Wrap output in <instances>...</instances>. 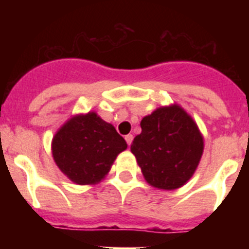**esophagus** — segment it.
<instances>
[{
  "instance_id": "34e87169",
  "label": "esophagus",
  "mask_w": 249,
  "mask_h": 249,
  "mask_svg": "<svg viewBox=\"0 0 249 249\" xmlns=\"http://www.w3.org/2000/svg\"><path fill=\"white\" fill-rule=\"evenodd\" d=\"M124 140H126L127 144H128V146H131V143H132V140H133V136H132V135H127L126 137H124Z\"/></svg>"
}]
</instances>
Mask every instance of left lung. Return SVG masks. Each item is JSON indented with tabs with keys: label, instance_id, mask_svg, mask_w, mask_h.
I'll return each instance as SVG.
<instances>
[{
	"label": "left lung",
	"instance_id": "1",
	"mask_svg": "<svg viewBox=\"0 0 249 249\" xmlns=\"http://www.w3.org/2000/svg\"><path fill=\"white\" fill-rule=\"evenodd\" d=\"M131 152L143 177L160 190H176L190 181L203 153V136L181 106L160 107L141 121Z\"/></svg>",
	"mask_w": 249,
	"mask_h": 249
}]
</instances>
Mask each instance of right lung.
<instances>
[{"label":"right lung","mask_w":249,"mask_h":249,"mask_svg":"<svg viewBox=\"0 0 249 249\" xmlns=\"http://www.w3.org/2000/svg\"><path fill=\"white\" fill-rule=\"evenodd\" d=\"M127 148L124 138L96 112L76 114L57 131L52 156L58 168L77 184H94L106 177Z\"/></svg>","instance_id":"1"}]
</instances>
